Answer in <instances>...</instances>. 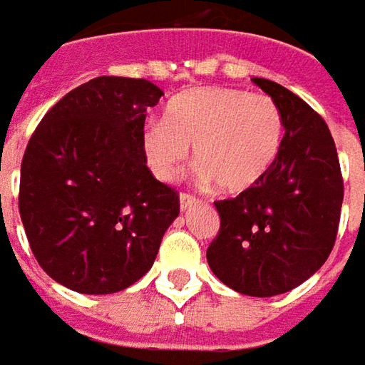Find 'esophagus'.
<instances>
[{"label": "esophagus", "instance_id": "esophagus-1", "mask_svg": "<svg viewBox=\"0 0 365 365\" xmlns=\"http://www.w3.org/2000/svg\"><path fill=\"white\" fill-rule=\"evenodd\" d=\"M195 202H197V197H195V195H190V192H180V209H182V211H188Z\"/></svg>", "mask_w": 365, "mask_h": 365}]
</instances>
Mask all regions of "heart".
Returning <instances> with one entry per match:
<instances>
[{"instance_id":"heart-1","label":"heart","mask_w":365,"mask_h":365,"mask_svg":"<svg viewBox=\"0 0 365 365\" xmlns=\"http://www.w3.org/2000/svg\"><path fill=\"white\" fill-rule=\"evenodd\" d=\"M283 138L281 112L273 98L241 88L207 86L178 94L163 120L143 130V150L154 175L175 180L192 146L200 177L227 192L255 187L269 173Z\"/></svg>"}]
</instances>
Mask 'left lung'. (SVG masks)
<instances>
[{
	"label": "left lung",
	"mask_w": 365,
	"mask_h": 365,
	"mask_svg": "<svg viewBox=\"0 0 365 365\" xmlns=\"http://www.w3.org/2000/svg\"><path fill=\"white\" fill-rule=\"evenodd\" d=\"M281 112L279 154L255 187L217 200L221 229L207 249L219 279L253 297L279 295L309 279L337 237L344 178L325 120L297 94L253 78Z\"/></svg>",
	"instance_id": "obj_1"
}]
</instances>
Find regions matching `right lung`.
<instances>
[{"label":"right lung","instance_id":"1","mask_svg":"<svg viewBox=\"0 0 365 365\" xmlns=\"http://www.w3.org/2000/svg\"><path fill=\"white\" fill-rule=\"evenodd\" d=\"M160 96L143 78L100 76L56 102L29 138L19 215L40 267L68 289L130 287L180 212L143 150L146 110Z\"/></svg>","mask_w":365,"mask_h":365}]
</instances>
